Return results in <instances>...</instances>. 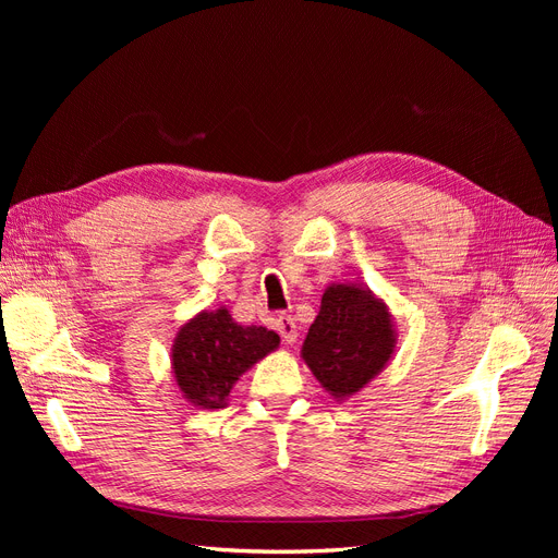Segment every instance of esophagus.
Here are the masks:
<instances>
[{"mask_svg":"<svg viewBox=\"0 0 558 558\" xmlns=\"http://www.w3.org/2000/svg\"><path fill=\"white\" fill-rule=\"evenodd\" d=\"M275 328H277V332L281 335V340L286 342V344H293V342H298V326H295V320L291 318V316H279L277 320H275Z\"/></svg>","mask_w":558,"mask_h":558,"instance_id":"1","label":"esophagus"}]
</instances>
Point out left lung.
Masks as SVG:
<instances>
[{
	"label": "left lung",
	"instance_id": "left-lung-1",
	"mask_svg": "<svg viewBox=\"0 0 558 558\" xmlns=\"http://www.w3.org/2000/svg\"><path fill=\"white\" fill-rule=\"evenodd\" d=\"M391 310L363 283L332 281L302 342L300 356L335 400L356 396L393 359Z\"/></svg>",
	"mask_w": 558,
	"mask_h": 558
}]
</instances>
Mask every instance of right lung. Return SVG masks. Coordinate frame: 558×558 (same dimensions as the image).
<instances>
[{"label": "right lung", "instance_id": "right-lung-1", "mask_svg": "<svg viewBox=\"0 0 558 558\" xmlns=\"http://www.w3.org/2000/svg\"><path fill=\"white\" fill-rule=\"evenodd\" d=\"M279 349V335L263 326H242L228 307L202 310L177 330L172 375L181 396L199 410L226 408L240 377Z\"/></svg>", "mask_w": 558, "mask_h": 558}]
</instances>
